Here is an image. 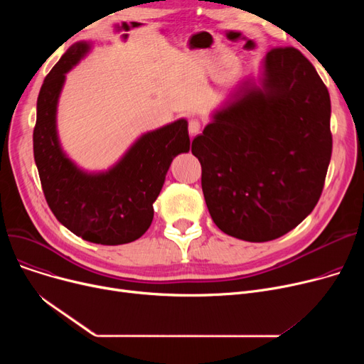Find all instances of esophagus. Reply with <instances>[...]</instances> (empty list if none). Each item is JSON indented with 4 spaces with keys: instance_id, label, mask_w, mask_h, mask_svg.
I'll return each mask as SVG.
<instances>
[{
    "instance_id": "1",
    "label": "esophagus",
    "mask_w": 364,
    "mask_h": 364,
    "mask_svg": "<svg viewBox=\"0 0 364 364\" xmlns=\"http://www.w3.org/2000/svg\"><path fill=\"white\" fill-rule=\"evenodd\" d=\"M188 132H190V136H196V134H199L200 132V121L190 119L188 121Z\"/></svg>"
}]
</instances>
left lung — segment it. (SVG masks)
Masks as SVG:
<instances>
[{"label":"left lung","mask_w":364,"mask_h":364,"mask_svg":"<svg viewBox=\"0 0 364 364\" xmlns=\"http://www.w3.org/2000/svg\"><path fill=\"white\" fill-rule=\"evenodd\" d=\"M192 153L220 230L246 242L277 239L320 199L332 155L329 91L296 48H273L259 80L242 82Z\"/></svg>","instance_id":"1"}]
</instances>
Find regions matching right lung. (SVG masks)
<instances>
[{
  "instance_id": "1",
  "label": "right lung",
  "mask_w": 364,
  "mask_h": 364,
  "mask_svg": "<svg viewBox=\"0 0 364 364\" xmlns=\"http://www.w3.org/2000/svg\"><path fill=\"white\" fill-rule=\"evenodd\" d=\"M92 43L68 48L46 76L36 102L33 158L46 200L66 228L87 242L124 245L141 237L153 220L169 165L190 150L187 121L149 131L107 171L88 172L68 158L57 134V103L66 73L88 54Z\"/></svg>"
}]
</instances>
